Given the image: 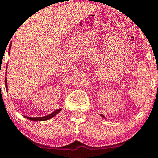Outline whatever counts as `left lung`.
<instances>
[{
	"instance_id": "1",
	"label": "left lung",
	"mask_w": 158,
	"mask_h": 158,
	"mask_svg": "<svg viewBox=\"0 0 158 158\" xmlns=\"http://www.w3.org/2000/svg\"><path fill=\"white\" fill-rule=\"evenodd\" d=\"M101 116H102V117H104V118H105V117H104V116H103V115H102V114H101Z\"/></svg>"
}]
</instances>
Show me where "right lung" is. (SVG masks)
Returning a JSON list of instances; mask_svg holds the SVG:
<instances>
[{
  "label": "right lung",
  "instance_id": "1",
  "mask_svg": "<svg viewBox=\"0 0 158 158\" xmlns=\"http://www.w3.org/2000/svg\"><path fill=\"white\" fill-rule=\"evenodd\" d=\"M10 48H11V44L10 45V48H9V50H10ZM7 68V67H6ZM5 86H6V89L7 90V80H6V77L5 78ZM61 108H59V109H56V110H54L52 113H51L50 114H49V115H47V116H44V117H27V116H24V117H26L27 119H30V120H32V121H45V120H48V119H50V118H52V117H53L54 116L56 115L58 113H59V112L61 111Z\"/></svg>",
  "mask_w": 158,
  "mask_h": 158
}]
</instances>
